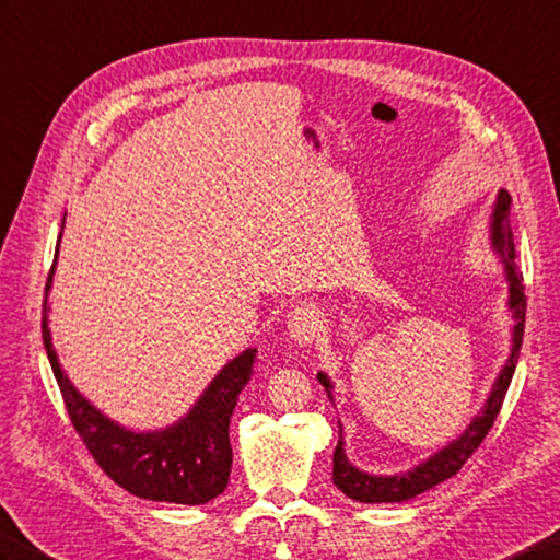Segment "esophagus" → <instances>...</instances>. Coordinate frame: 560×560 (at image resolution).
Masks as SVG:
<instances>
[{
  "instance_id": "obj_1",
  "label": "esophagus",
  "mask_w": 560,
  "mask_h": 560,
  "mask_svg": "<svg viewBox=\"0 0 560 560\" xmlns=\"http://www.w3.org/2000/svg\"><path fill=\"white\" fill-rule=\"evenodd\" d=\"M320 327H323V320H320V311L316 304H302L290 313L288 332L294 339V345H299V347H308L313 339L318 337Z\"/></svg>"
}]
</instances>
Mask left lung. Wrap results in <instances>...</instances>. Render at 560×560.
<instances>
[{
	"instance_id": "8db88e82",
	"label": "left lung",
	"mask_w": 560,
	"mask_h": 560,
	"mask_svg": "<svg viewBox=\"0 0 560 560\" xmlns=\"http://www.w3.org/2000/svg\"><path fill=\"white\" fill-rule=\"evenodd\" d=\"M489 244L499 258L503 268V276L509 282V311L513 316L511 327V351L506 363L501 365V371L494 380L492 389H489V397L485 399V406L477 411V416L470 420V425L463 430L456 440L442 446L440 452H434L425 460H420L418 466L404 472L394 475H373L353 466L345 452V434H342V422H339V442L335 446L332 456V480L337 489L361 503H399L408 501L428 489L438 487L440 482L454 477L463 463H466L477 446L482 444L487 438L489 428L494 425V420L501 411L503 397H506L511 377L515 373L517 357H521V345H523V330H525V284H523V272H517L515 264V244H513V228H511V195L506 189H499L492 215H489ZM318 383L325 387L330 401L335 399V385L327 373H318Z\"/></svg>"
}]
</instances>
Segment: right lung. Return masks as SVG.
<instances>
[{
	"mask_svg": "<svg viewBox=\"0 0 560 560\" xmlns=\"http://www.w3.org/2000/svg\"><path fill=\"white\" fill-rule=\"evenodd\" d=\"M61 235L63 225L57 242V258ZM57 258L45 288L43 339L66 411L94 460L116 485L140 499L199 506L223 494L233 468L230 416L235 411L240 392L252 380L256 349H244L240 357L228 361L195 406L173 425L135 432L104 416L63 373L49 332V292Z\"/></svg>",
	"mask_w": 560,
	"mask_h": 560,
	"instance_id": "obj_1",
	"label": "right lung"
}]
</instances>
